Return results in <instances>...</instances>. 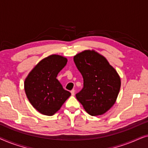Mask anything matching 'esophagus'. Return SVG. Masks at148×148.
Returning a JSON list of instances; mask_svg holds the SVG:
<instances>
[{
  "instance_id": "obj_1",
  "label": "esophagus",
  "mask_w": 148,
  "mask_h": 148,
  "mask_svg": "<svg viewBox=\"0 0 148 148\" xmlns=\"http://www.w3.org/2000/svg\"><path fill=\"white\" fill-rule=\"evenodd\" d=\"M71 94L72 96H74V95H75V90H72L71 91Z\"/></svg>"
}]
</instances>
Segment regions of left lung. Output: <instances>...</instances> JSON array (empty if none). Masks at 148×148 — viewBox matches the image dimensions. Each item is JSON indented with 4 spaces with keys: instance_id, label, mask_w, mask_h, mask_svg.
I'll list each match as a JSON object with an SVG mask.
<instances>
[{
    "instance_id": "1",
    "label": "left lung",
    "mask_w": 148,
    "mask_h": 148,
    "mask_svg": "<svg viewBox=\"0 0 148 148\" xmlns=\"http://www.w3.org/2000/svg\"><path fill=\"white\" fill-rule=\"evenodd\" d=\"M73 60L84 79V88L75 95L77 99L89 114H103L118 96L121 88L118 73L104 56L93 50H85Z\"/></svg>"
}]
</instances>
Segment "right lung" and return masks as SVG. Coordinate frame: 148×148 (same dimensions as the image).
Masks as SVG:
<instances>
[{"instance_id":"right-lung-1","label":"right lung","mask_w":148,"mask_h":148,"mask_svg":"<svg viewBox=\"0 0 148 148\" xmlns=\"http://www.w3.org/2000/svg\"><path fill=\"white\" fill-rule=\"evenodd\" d=\"M66 62V58L50 55L42 60L25 79L26 96L34 108L42 114L53 115L71 96L56 79Z\"/></svg>"}]
</instances>
